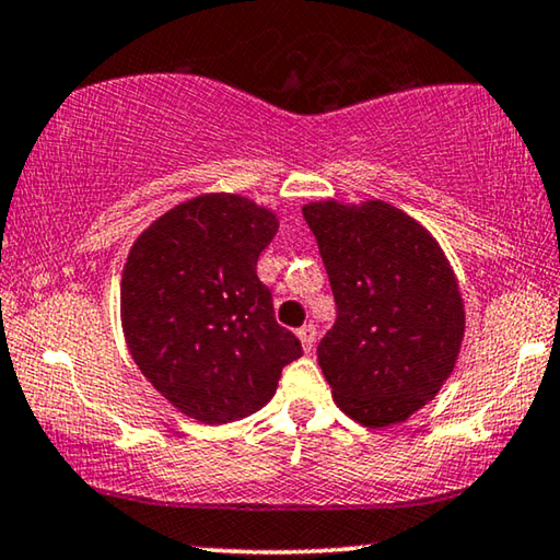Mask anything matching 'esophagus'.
Listing matches in <instances>:
<instances>
[{"instance_id":"1","label":"esophagus","mask_w":560,"mask_h":560,"mask_svg":"<svg viewBox=\"0 0 560 560\" xmlns=\"http://www.w3.org/2000/svg\"><path fill=\"white\" fill-rule=\"evenodd\" d=\"M296 337H299V341H302L304 352H312V347H314V341H316V327H314L312 322H308V324H304L302 329L296 331Z\"/></svg>"}]
</instances>
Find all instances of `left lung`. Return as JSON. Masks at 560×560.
Listing matches in <instances>:
<instances>
[{
	"label": "left lung",
	"mask_w": 560,
	"mask_h": 560,
	"mask_svg": "<svg viewBox=\"0 0 560 560\" xmlns=\"http://www.w3.org/2000/svg\"><path fill=\"white\" fill-rule=\"evenodd\" d=\"M327 266L337 322L316 360L337 405L366 428L402 422L440 392L465 331L438 241L385 200L302 208Z\"/></svg>",
	"instance_id": "1"
}]
</instances>
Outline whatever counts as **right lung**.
<instances>
[{
  "label": "right lung",
  "mask_w": 560,
  "mask_h": 560,
  "mask_svg": "<svg viewBox=\"0 0 560 560\" xmlns=\"http://www.w3.org/2000/svg\"><path fill=\"white\" fill-rule=\"evenodd\" d=\"M277 231L269 208L206 194L163 213L130 248L120 281L125 341L150 385L198 422L261 410L283 366L302 357L256 277Z\"/></svg>",
  "instance_id": "1"
}]
</instances>
